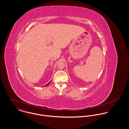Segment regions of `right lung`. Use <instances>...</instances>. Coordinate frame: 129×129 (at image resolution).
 <instances>
[{
	"label": "right lung",
	"instance_id": "right-lung-1",
	"mask_svg": "<svg viewBox=\"0 0 129 129\" xmlns=\"http://www.w3.org/2000/svg\"><path fill=\"white\" fill-rule=\"evenodd\" d=\"M50 82H51V81H50V82H49V83H48V84H47V85H45V86H47V85H49V84H50Z\"/></svg>",
	"mask_w": 129,
	"mask_h": 129
}]
</instances>
